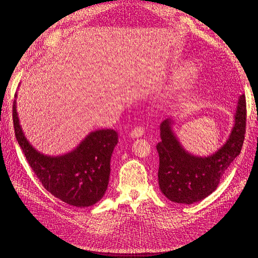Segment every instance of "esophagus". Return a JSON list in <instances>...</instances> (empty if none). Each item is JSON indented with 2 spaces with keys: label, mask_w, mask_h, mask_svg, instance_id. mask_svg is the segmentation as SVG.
I'll use <instances>...</instances> for the list:
<instances>
[{
  "label": "esophagus",
  "mask_w": 258,
  "mask_h": 258,
  "mask_svg": "<svg viewBox=\"0 0 258 258\" xmlns=\"http://www.w3.org/2000/svg\"><path fill=\"white\" fill-rule=\"evenodd\" d=\"M145 133V128L143 127V126H135V127L132 130V132L130 133L131 138L133 139H139V138H142V136L144 135Z\"/></svg>",
  "instance_id": "obj_1"
}]
</instances>
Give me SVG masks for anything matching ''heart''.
<instances>
[{
    "mask_svg": "<svg viewBox=\"0 0 258 258\" xmlns=\"http://www.w3.org/2000/svg\"><path fill=\"white\" fill-rule=\"evenodd\" d=\"M194 76V70L191 67H185L176 76V82L178 84H185Z\"/></svg>",
    "mask_w": 258,
    "mask_h": 258,
    "instance_id": "heart-1",
    "label": "heart"
}]
</instances>
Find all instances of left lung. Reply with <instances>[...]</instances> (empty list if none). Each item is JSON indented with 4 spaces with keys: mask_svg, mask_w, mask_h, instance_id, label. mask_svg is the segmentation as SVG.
Segmentation results:
<instances>
[{
    "mask_svg": "<svg viewBox=\"0 0 258 258\" xmlns=\"http://www.w3.org/2000/svg\"><path fill=\"white\" fill-rule=\"evenodd\" d=\"M235 123L229 138L220 150L210 156H195L185 151L173 132V120L167 118L160 126L161 142L156 149L160 156L158 185L169 201L179 204L204 200L217 188L223 174L236 158L245 138L246 101L238 98Z\"/></svg>",
    "mask_w": 258,
    "mask_h": 258,
    "instance_id": "8db88e82",
    "label": "left lung"
}]
</instances>
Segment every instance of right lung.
Returning a JSON list of instances; mask_svg holds the SVG:
<instances>
[{"label":"right lung","instance_id":"1","mask_svg":"<svg viewBox=\"0 0 258 258\" xmlns=\"http://www.w3.org/2000/svg\"><path fill=\"white\" fill-rule=\"evenodd\" d=\"M13 125L16 141L46 190L76 207L91 206L102 199L108 185L112 153L118 142L114 130L94 131L72 152L48 156L36 151L26 140L16 112V101L13 103Z\"/></svg>","mask_w":258,"mask_h":258}]
</instances>
